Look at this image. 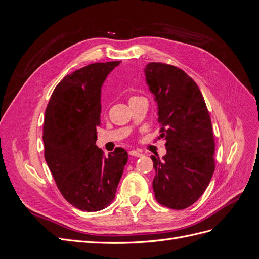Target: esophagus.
Instances as JSON below:
<instances>
[{"label":"esophagus","instance_id":"34e87169","mask_svg":"<svg viewBox=\"0 0 259 259\" xmlns=\"http://www.w3.org/2000/svg\"><path fill=\"white\" fill-rule=\"evenodd\" d=\"M131 155H133V156H142L143 154L140 153L139 151H137V150H131L130 152H128Z\"/></svg>","mask_w":259,"mask_h":259}]
</instances>
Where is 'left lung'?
Here are the masks:
<instances>
[{
    "label": "left lung",
    "instance_id": "left-lung-1",
    "mask_svg": "<svg viewBox=\"0 0 259 259\" xmlns=\"http://www.w3.org/2000/svg\"><path fill=\"white\" fill-rule=\"evenodd\" d=\"M146 82L158 104L166 154L152 155L154 197L160 204L184 209L205 191L215 169L209 113L197 83L177 67L150 62Z\"/></svg>",
    "mask_w": 259,
    "mask_h": 259
}]
</instances>
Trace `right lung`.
Segmentation results:
<instances>
[{
  "instance_id": "add662e5",
  "label": "right lung",
  "mask_w": 259,
  "mask_h": 259,
  "mask_svg": "<svg viewBox=\"0 0 259 259\" xmlns=\"http://www.w3.org/2000/svg\"><path fill=\"white\" fill-rule=\"evenodd\" d=\"M120 64L96 62L68 74L46 107L45 161L62 197L81 210L98 211L111 204L127 163L123 148L105 156L96 146L101 86Z\"/></svg>"
}]
</instances>
